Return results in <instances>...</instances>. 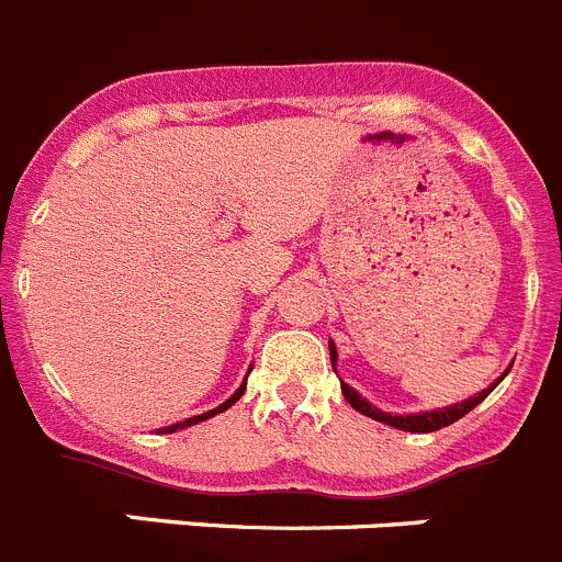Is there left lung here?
<instances>
[{
  "label": "left lung",
  "mask_w": 562,
  "mask_h": 562,
  "mask_svg": "<svg viewBox=\"0 0 562 562\" xmlns=\"http://www.w3.org/2000/svg\"><path fill=\"white\" fill-rule=\"evenodd\" d=\"M328 350H330V364H334V370H336V358H339V352H336L334 341H328ZM507 372H510V367H507V370L502 372V375L496 378V381L491 383L488 389L477 392V394H474V397L463 400V403L445 405V408H432V411H419V414H389V411L375 408V405H372L370 400L361 397V394H358L352 386H347L345 381H341V394H345V400L352 405V408L358 411V414L370 416V419L383 422V425H389V427H397V430L432 432V430H441V427L452 425V422H458V419H461V416H467L472 408H477V405L483 403V400L488 397V394L494 392L496 386H499L502 378H505Z\"/></svg>",
  "instance_id": "1"
}]
</instances>
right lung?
Instances as JSON below:
<instances>
[{
  "label": "right lung",
  "mask_w": 562,
  "mask_h": 562,
  "mask_svg": "<svg viewBox=\"0 0 562 562\" xmlns=\"http://www.w3.org/2000/svg\"><path fill=\"white\" fill-rule=\"evenodd\" d=\"M250 370H254V367H250ZM250 370H248V375H250ZM245 383H248V378H245V381L239 383V389H237V392H234L232 397L226 400V403H221V405H217V408H212V411H204V414H198V416H190V419H184V422H176V425H168V427H162V430H159V432H176V430H184V427H192V425H198V422H206V419H212V416H215V414H223V411H226V408H232V405L237 403L239 397H243V394H245Z\"/></svg>",
  "instance_id": "obj_1"
}]
</instances>
